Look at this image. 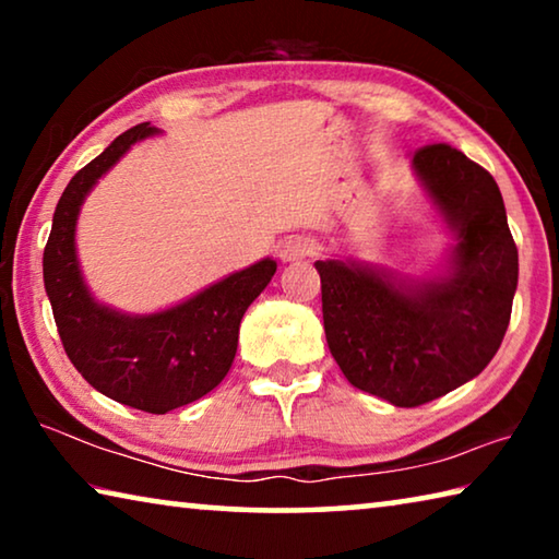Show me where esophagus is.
<instances>
[{"label": "esophagus", "instance_id": "1", "mask_svg": "<svg viewBox=\"0 0 559 559\" xmlns=\"http://www.w3.org/2000/svg\"><path fill=\"white\" fill-rule=\"evenodd\" d=\"M310 251H313V239H308V236H290V239L278 246V259L283 263H293L310 257Z\"/></svg>", "mask_w": 559, "mask_h": 559}]
</instances>
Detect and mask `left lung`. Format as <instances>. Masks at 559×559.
Returning a JSON list of instances; mask_svg holds the SVG:
<instances>
[{"instance_id":"8db88e82","label":"left lung","mask_w":559,"mask_h":559,"mask_svg":"<svg viewBox=\"0 0 559 559\" xmlns=\"http://www.w3.org/2000/svg\"><path fill=\"white\" fill-rule=\"evenodd\" d=\"M414 175L453 236L424 278L316 261L328 347L347 382L394 406H419L486 370L510 323L518 249L496 179L451 145L414 155Z\"/></svg>"}]
</instances>
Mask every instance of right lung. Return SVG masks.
Masks as SVG:
<instances>
[{
    "label": "right lung",
    "instance_id": "obj_1",
    "mask_svg": "<svg viewBox=\"0 0 559 559\" xmlns=\"http://www.w3.org/2000/svg\"><path fill=\"white\" fill-rule=\"evenodd\" d=\"M157 132L150 122H140L71 177L44 249V286L66 355L83 380L132 409L167 414L197 402L224 380L239 345L241 318L269 286L276 261L261 259L147 316L120 313L91 296L75 253L81 206L132 145Z\"/></svg>",
    "mask_w": 559,
    "mask_h": 559
}]
</instances>
